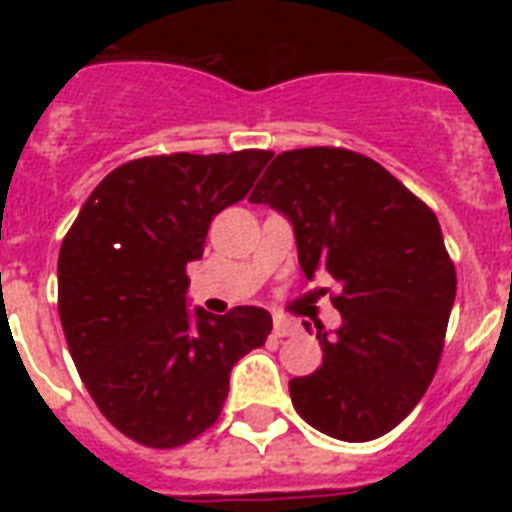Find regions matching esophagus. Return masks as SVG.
<instances>
[{
  "label": "esophagus",
  "instance_id": "esophagus-1",
  "mask_svg": "<svg viewBox=\"0 0 512 512\" xmlns=\"http://www.w3.org/2000/svg\"><path fill=\"white\" fill-rule=\"evenodd\" d=\"M297 324L295 321H289V319H273V335L276 337H292V335H297Z\"/></svg>",
  "mask_w": 512,
  "mask_h": 512
}]
</instances>
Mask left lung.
I'll return each mask as SVG.
<instances>
[{
    "label": "left lung",
    "mask_w": 512,
    "mask_h": 512,
    "mask_svg": "<svg viewBox=\"0 0 512 512\" xmlns=\"http://www.w3.org/2000/svg\"><path fill=\"white\" fill-rule=\"evenodd\" d=\"M249 201L289 217L308 279L327 271L342 287V327H316L324 364L289 380L297 414L350 444L385 436L444 350L457 273L438 217L374 159L329 146L276 156Z\"/></svg>",
    "instance_id": "left-lung-1"
}]
</instances>
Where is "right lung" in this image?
I'll list each match as a JSON object with an SVG mask.
<instances>
[{"mask_svg": "<svg viewBox=\"0 0 512 512\" xmlns=\"http://www.w3.org/2000/svg\"><path fill=\"white\" fill-rule=\"evenodd\" d=\"M271 156L249 148L127 162L100 180L63 239L58 313L76 372L103 417L138 444L175 449L212 428L233 364L271 335L265 308H185V265Z\"/></svg>", "mask_w": 512, "mask_h": 512, "instance_id": "right-lung-1", "label": "right lung"}]
</instances>
